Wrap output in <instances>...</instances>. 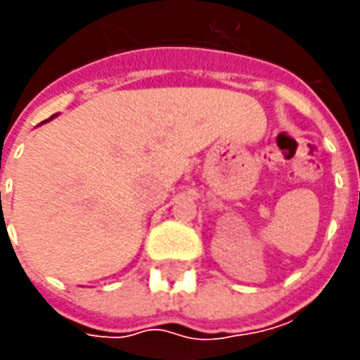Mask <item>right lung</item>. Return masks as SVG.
I'll list each match as a JSON object with an SVG mask.
<instances>
[{
	"mask_svg": "<svg viewBox=\"0 0 360 360\" xmlns=\"http://www.w3.org/2000/svg\"><path fill=\"white\" fill-rule=\"evenodd\" d=\"M50 120H52V117H50Z\"/></svg>",
	"mask_w": 360,
	"mask_h": 360,
	"instance_id": "add662e5",
	"label": "right lung"
}]
</instances>
